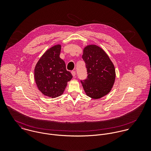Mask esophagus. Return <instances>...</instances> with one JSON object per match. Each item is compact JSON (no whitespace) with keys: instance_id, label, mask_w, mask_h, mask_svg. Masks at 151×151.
<instances>
[{"instance_id":"esophagus-1","label":"esophagus","mask_w":151,"mask_h":151,"mask_svg":"<svg viewBox=\"0 0 151 151\" xmlns=\"http://www.w3.org/2000/svg\"><path fill=\"white\" fill-rule=\"evenodd\" d=\"M71 74H72V75H73V77H75L76 75V72L75 71H71Z\"/></svg>"}]
</instances>
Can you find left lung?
I'll use <instances>...</instances> for the list:
<instances>
[{
	"mask_svg": "<svg viewBox=\"0 0 151 151\" xmlns=\"http://www.w3.org/2000/svg\"><path fill=\"white\" fill-rule=\"evenodd\" d=\"M83 59L86 65L87 78L81 80L86 95L99 99L108 94L114 84L115 69L105 52L96 45L84 49Z\"/></svg>",
	"mask_w": 151,
	"mask_h": 151,
	"instance_id": "8db88e82",
	"label": "left lung"
}]
</instances>
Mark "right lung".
<instances>
[{
    "instance_id": "right-lung-1",
    "label": "right lung",
    "mask_w": 151,
    "mask_h": 151,
    "mask_svg": "<svg viewBox=\"0 0 151 151\" xmlns=\"http://www.w3.org/2000/svg\"><path fill=\"white\" fill-rule=\"evenodd\" d=\"M61 45L49 49L40 58L35 67V83L43 95L52 98L60 96L67 82L73 78L66 70L65 64L59 57Z\"/></svg>"
}]
</instances>
